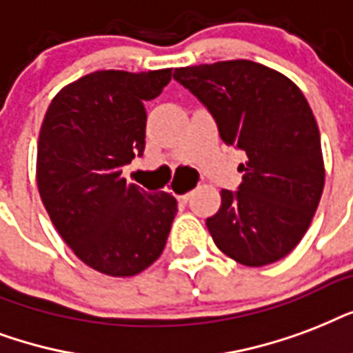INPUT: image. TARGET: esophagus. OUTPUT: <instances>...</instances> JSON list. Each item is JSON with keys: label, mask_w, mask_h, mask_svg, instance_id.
<instances>
[{"label": "esophagus", "mask_w": 353, "mask_h": 353, "mask_svg": "<svg viewBox=\"0 0 353 353\" xmlns=\"http://www.w3.org/2000/svg\"><path fill=\"white\" fill-rule=\"evenodd\" d=\"M190 196H191V191H188V193H182V195H179V201L180 202H188V201H190Z\"/></svg>", "instance_id": "esophagus-1"}]
</instances>
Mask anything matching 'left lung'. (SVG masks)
<instances>
[{
  "label": "left lung",
  "mask_w": 353,
  "mask_h": 353,
  "mask_svg": "<svg viewBox=\"0 0 353 353\" xmlns=\"http://www.w3.org/2000/svg\"><path fill=\"white\" fill-rule=\"evenodd\" d=\"M173 77L247 154L239 190L221 191L206 219L221 252L247 267L285 258L311 225L324 190L321 134L310 103L283 73L252 60L176 68Z\"/></svg>",
  "instance_id": "obj_1"
}]
</instances>
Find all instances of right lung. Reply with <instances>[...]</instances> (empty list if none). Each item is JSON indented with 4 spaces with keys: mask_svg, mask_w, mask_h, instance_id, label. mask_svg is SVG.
Wrapping results in <instances>:
<instances>
[{
    "mask_svg": "<svg viewBox=\"0 0 353 353\" xmlns=\"http://www.w3.org/2000/svg\"><path fill=\"white\" fill-rule=\"evenodd\" d=\"M171 68L103 70L60 90L38 136L37 184L49 219L83 263L134 276L160 258L176 199L123 179L145 149V101L162 94Z\"/></svg>",
    "mask_w": 353,
    "mask_h": 353,
    "instance_id": "1",
    "label": "right lung"
}]
</instances>
